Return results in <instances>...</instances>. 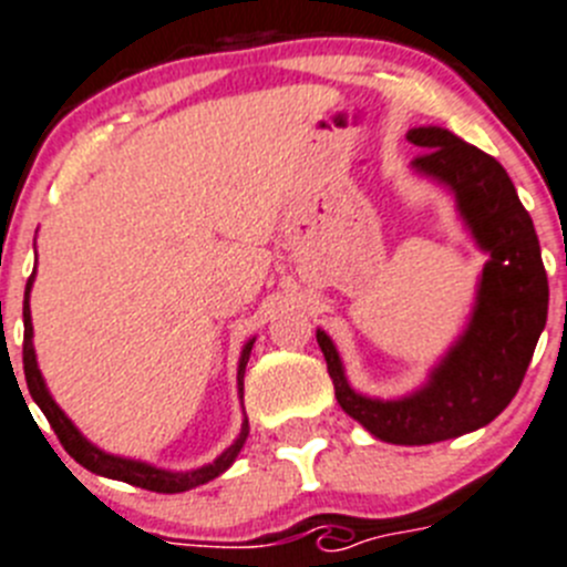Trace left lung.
Returning <instances> with one entry per match:
<instances>
[{
    "mask_svg": "<svg viewBox=\"0 0 567 567\" xmlns=\"http://www.w3.org/2000/svg\"><path fill=\"white\" fill-rule=\"evenodd\" d=\"M409 142L422 147L414 171L451 187L464 224L489 254L467 330L427 383L400 400L358 394L330 336L319 330L316 341L338 405L352 420L383 442L433 444L489 425L512 403L546 327L548 279L537 231L498 158L436 125L411 128Z\"/></svg>",
    "mask_w": 567,
    "mask_h": 567,
    "instance_id": "8db88e82",
    "label": "left lung"
}]
</instances>
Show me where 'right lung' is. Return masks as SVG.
<instances>
[{
	"instance_id": "1",
	"label": "right lung",
	"mask_w": 567,
	"mask_h": 567,
	"mask_svg": "<svg viewBox=\"0 0 567 567\" xmlns=\"http://www.w3.org/2000/svg\"><path fill=\"white\" fill-rule=\"evenodd\" d=\"M33 277L28 279V290H24V347H21L24 380H28V389L30 394H33L35 405L44 411V416L50 420L52 431H55V436L61 439L63 451H66L69 456L75 458L78 464H83L86 470H92V473L105 475V478L125 481V484L142 486V489H151V492H167V495H173V492H187L193 489V486H200L206 484V481L218 478L220 473H226V470L235 464L237 453H240V447L248 439V420H243L240 436L235 439V444H229V447H226V451L220 453L212 464H204V467L198 470H189V473H171V470H158L153 467V464L134 462V458L111 456V453H103L100 447H94L92 442H86L83 433L72 425V420H69V416L55 405V400H52V394L47 391L44 378H41L39 372V363H35L33 321H30V301H28L30 288H33ZM251 347H254V338L243 347L240 367H237V385H240V396H243V374H246V363H248V355H251Z\"/></svg>"
}]
</instances>
